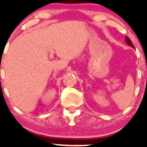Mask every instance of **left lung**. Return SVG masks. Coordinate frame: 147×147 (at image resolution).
<instances>
[{"label":"left lung","instance_id":"1","mask_svg":"<svg viewBox=\"0 0 147 147\" xmlns=\"http://www.w3.org/2000/svg\"><path fill=\"white\" fill-rule=\"evenodd\" d=\"M125 42H126V43H127V44L128 45V46H131V47L134 48V45H133L132 42H131V40H130L129 38H127V37H125Z\"/></svg>","mask_w":147,"mask_h":147}]
</instances>
